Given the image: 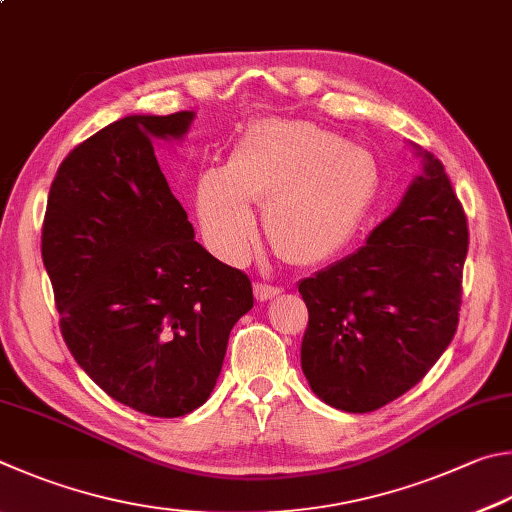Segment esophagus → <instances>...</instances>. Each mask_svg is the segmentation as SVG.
<instances>
[{
	"instance_id": "obj_1",
	"label": "esophagus",
	"mask_w": 512,
	"mask_h": 512,
	"mask_svg": "<svg viewBox=\"0 0 512 512\" xmlns=\"http://www.w3.org/2000/svg\"><path fill=\"white\" fill-rule=\"evenodd\" d=\"M253 291H255V297L259 302H266V300H273V297H277L282 293V288H277V286H271V284H262V282H257L255 286H253Z\"/></svg>"
}]
</instances>
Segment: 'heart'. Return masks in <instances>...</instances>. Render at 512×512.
I'll use <instances>...</instances> for the list:
<instances>
[{"instance_id":"1","label":"heart","mask_w":512,"mask_h":512,"mask_svg":"<svg viewBox=\"0 0 512 512\" xmlns=\"http://www.w3.org/2000/svg\"><path fill=\"white\" fill-rule=\"evenodd\" d=\"M376 188L369 152L309 120L264 118L241 136L226 167L199 174L194 215L206 246L235 264L253 244L248 203H257L275 253L288 264L313 266L345 248Z\"/></svg>"}]
</instances>
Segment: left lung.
Listing matches in <instances>:
<instances>
[{"mask_svg":"<svg viewBox=\"0 0 512 512\" xmlns=\"http://www.w3.org/2000/svg\"><path fill=\"white\" fill-rule=\"evenodd\" d=\"M423 172L365 246L306 277L302 371L313 394L351 414L412 389L448 349L459 324L468 221L434 154L414 145Z\"/></svg>","mask_w":512,"mask_h":512,"instance_id":"8db88e82","label":"left lung"}]
</instances>
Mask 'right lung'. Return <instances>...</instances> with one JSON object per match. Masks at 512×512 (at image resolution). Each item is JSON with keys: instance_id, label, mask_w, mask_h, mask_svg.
Segmentation results:
<instances>
[{"instance_id": "1", "label": "right lung", "mask_w": 512, "mask_h": 512, "mask_svg": "<svg viewBox=\"0 0 512 512\" xmlns=\"http://www.w3.org/2000/svg\"><path fill=\"white\" fill-rule=\"evenodd\" d=\"M194 111L125 116L80 143L51 183L42 259L64 342L136 412L174 418L208 401L228 336L253 309L248 277L199 241L156 161Z\"/></svg>"}]
</instances>
